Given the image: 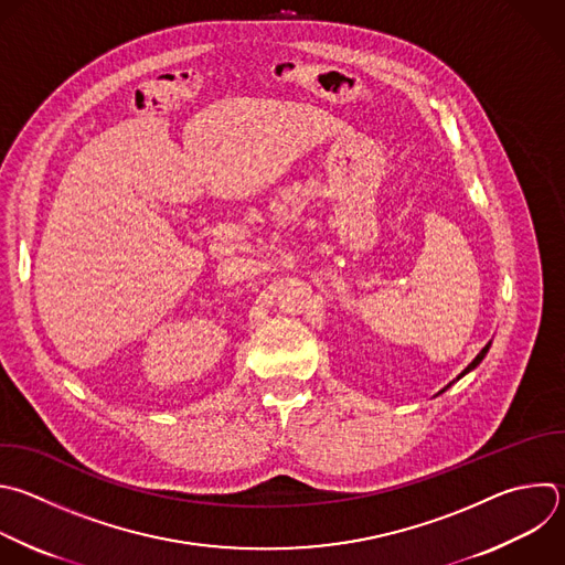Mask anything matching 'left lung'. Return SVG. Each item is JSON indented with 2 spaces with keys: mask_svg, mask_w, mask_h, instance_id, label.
I'll use <instances>...</instances> for the list:
<instances>
[{
  "mask_svg": "<svg viewBox=\"0 0 565 565\" xmlns=\"http://www.w3.org/2000/svg\"><path fill=\"white\" fill-rule=\"evenodd\" d=\"M488 350H490V343H486V345H483V350H481V352H479V354H477V356H475V359H472V363H470V365H468V367H466V370H463V372H461V374H459V377H457V380H455V382H459V380H461V377H463V374H468V372H470V370H475V367H477V365H479V363H481V359H483V356H486V352H488ZM455 382H452V384H455ZM452 384H448V386H446V388H444V391H441V393H446V391H448V388H450V386H452Z\"/></svg>",
  "mask_w": 565,
  "mask_h": 565,
  "instance_id": "1",
  "label": "left lung"
}]
</instances>
